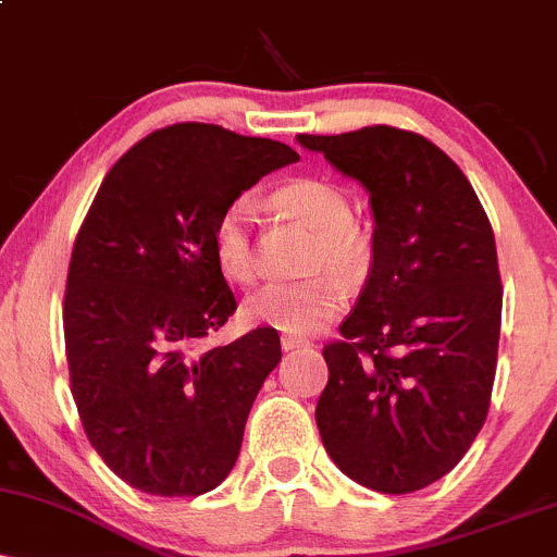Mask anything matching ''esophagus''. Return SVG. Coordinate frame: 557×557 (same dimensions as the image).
Here are the masks:
<instances>
[{"label":"esophagus","instance_id":"1","mask_svg":"<svg viewBox=\"0 0 557 557\" xmlns=\"http://www.w3.org/2000/svg\"><path fill=\"white\" fill-rule=\"evenodd\" d=\"M280 343H283V350H296V348H304V345H309V341H304V337H296V335H283L280 337Z\"/></svg>","mask_w":557,"mask_h":557}]
</instances>
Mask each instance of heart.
<instances>
[{"mask_svg": "<svg viewBox=\"0 0 557 557\" xmlns=\"http://www.w3.org/2000/svg\"><path fill=\"white\" fill-rule=\"evenodd\" d=\"M283 212L309 225L319 235L317 267L332 270L343 280L361 277L369 264V243L354 225L350 198L327 181H293L274 194ZM257 203L240 196L227 203L214 225V257L220 270L235 283L257 280ZM345 304V287L334 274L304 283H270L246 300V317L261 327L285 335H311L322 330Z\"/></svg>", "mask_w": 557, "mask_h": 557, "instance_id": "heart-1", "label": "heart"}]
</instances>
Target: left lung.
<instances>
[{
    "instance_id": "obj_1",
    "label": "left lung",
    "mask_w": 557,
    "mask_h": 557,
    "mask_svg": "<svg viewBox=\"0 0 557 557\" xmlns=\"http://www.w3.org/2000/svg\"><path fill=\"white\" fill-rule=\"evenodd\" d=\"M354 177L374 216L372 270L322 350L330 380L317 426L337 469L406 495L443 479L487 419L503 285L482 203L445 151L389 125L306 136Z\"/></svg>"
}]
</instances>
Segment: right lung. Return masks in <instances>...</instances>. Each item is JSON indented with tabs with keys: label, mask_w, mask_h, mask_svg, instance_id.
<instances>
[{
	"label": "right lung",
	"mask_w": 557,
	"mask_h": 557,
	"mask_svg": "<svg viewBox=\"0 0 557 557\" xmlns=\"http://www.w3.org/2000/svg\"><path fill=\"white\" fill-rule=\"evenodd\" d=\"M293 162L280 140L170 125L120 157L88 209L62 314L70 382L88 443L131 487L203 495L238 461L248 411L283 359L277 330L190 348L238 309L216 220Z\"/></svg>",
	"instance_id": "1"
}]
</instances>
